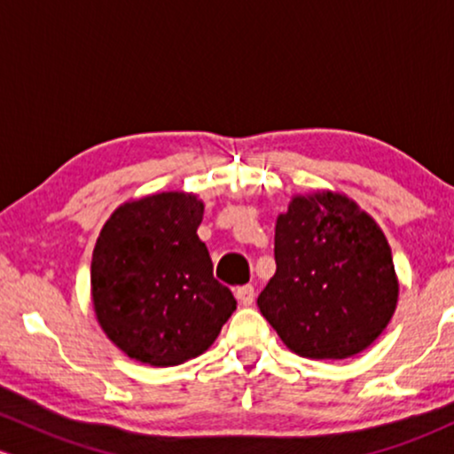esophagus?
I'll list each match as a JSON object with an SVG mask.
<instances>
[{"instance_id": "1", "label": "esophagus", "mask_w": 454, "mask_h": 454, "mask_svg": "<svg viewBox=\"0 0 454 454\" xmlns=\"http://www.w3.org/2000/svg\"><path fill=\"white\" fill-rule=\"evenodd\" d=\"M236 298H238V302L242 304V307H251V304L254 302V289L251 287V285L238 287L236 289Z\"/></svg>"}]
</instances>
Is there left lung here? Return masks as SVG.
Segmentation results:
<instances>
[{"label": "left lung", "mask_w": 454, "mask_h": 454, "mask_svg": "<svg viewBox=\"0 0 454 454\" xmlns=\"http://www.w3.org/2000/svg\"><path fill=\"white\" fill-rule=\"evenodd\" d=\"M274 259L257 307L294 354L351 358L390 324L399 302L390 244L343 192L294 195L277 216Z\"/></svg>", "instance_id": "left-lung-1"}]
</instances>
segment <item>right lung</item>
I'll use <instances>...</instances> for the list:
<instances>
[{"label":"right lung","instance_id":"add662e5","mask_svg":"<svg viewBox=\"0 0 454 454\" xmlns=\"http://www.w3.org/2000/svg\"><path fill=\"white\" fill-rule=\"evenodd\" d=\"M203 207L195 192H154L121 203L100 229L91 307L106 339L137 363L176 366L197 358L236 310L197 236Z\"/></svg>","mask_w":454,"mask_h":454}]
</instances>
